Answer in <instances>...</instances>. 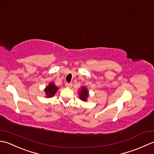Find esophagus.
<instances>
[{
  "label": "esophagus",
  "mask_w": 154,
  "mask_h": 154,
  "mask_svg": "<svg viewBox=\"0 0 154 154\" xmlns=\"http://www.w3.org/2000/svg\"><path fill=\"white\" fill-rule=\"evenodd\" d=\"M66 86L67 88H72V84L66 83Z\"/></svg>",
  "instance_id": "obj_1"
}]
</instances>
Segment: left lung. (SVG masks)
<instances>
[{"mask_svg": "<svg viewBox=\"0 0 154 154\" xmlns=\"http://www.w3.org/2000/svg\"><path fill=\"white\" fill-rule=\"evenodd\" d=\"M78 96H79L80 99L82 101L87 102V100L89 97V91L85 86H82L79 89Z\"/></svg>", "mask_w": 154, "mask_h": 154, "instance_id": "left-lung-1", "label": "left lung"}]
</instances>
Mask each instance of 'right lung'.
Here are the masks:
<instances>
[{"label":"right lung","mask_w":154,"mask_h":154,"mask_svg":"<svg viewBox=\"0 0 154 154\" xmlns=\"http://www.w3.org/2000/svg\"><path fill=\"white\" fill-rule=\"evenodd\" d=\"M58 90V88L56 86L54 82H50L48 86H46L45 88V92L46 94V98H52V97L54 96L56 92H57Z\"/></svg>","instance_id":"add662e5"}]
</instances>
